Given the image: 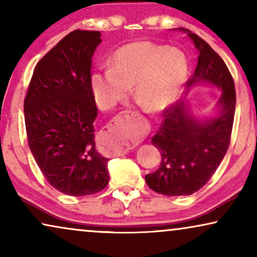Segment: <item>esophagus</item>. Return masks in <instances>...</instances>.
Masks as SVG:
<instances>
[{
  "mask_svg": "<svg viewBox=\"0 0 257 257\" xmlns=\"http://www.w3.org/2000/svg\"><path fill=\"white\" fill-rule=\"evenodd\" d=\"M132 114L133 113H131L130 111H124V112H121L120 114H118L117 117L113 119L112 124H110V126L107 127V131H106L107 135H111V133H114L115 131H117V128L120 127L121 122L125 121L126 119H128L130 117H132ZM101 138H104V137H101ZM107 143H110V142L107 140ZM128 150H130L128 145H114L113 143H110V151L114 154L126 153Z\"/></svg>",
  "mask_w": 257,
  "mask_h": 257,
  "instance_id": "obj_1",
  "label": "esophagus"
}]
</instances>
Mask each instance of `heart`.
Returning a JSON list of instances; mask_svg holds the SVG:
<instances>
[{
    "instance_id": "1",
    "label": "heart",
    "mask_w": 257,
    "mask_h": 257,
    "mask_svg": "<svg viewBox=\"0 0 257 257\" xmlns=\"http://www.w3.org/2000/svg\"><path fill=\"white\" fill-rule=\"evenodd\" d=\"M188 76L185 54L167 45L137 41L122 45L111 57V68L91 75V90L98 106L110 110L127 99L146 112L160 113L177 100Z\"/></svg>"
}]
</instances>
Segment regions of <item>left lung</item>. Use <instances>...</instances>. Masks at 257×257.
Returning <instances> with one entry per match:
<instances>
[{"mask_svg":"<svg viewBox=\"0 0 257 257\" xmlns=\"http://www.w3.org/2000/svg\"><path fill=\"white\" fill-rule=\"evenodd\" d=\"M188 35L199 51L198 64L186 85L209 84L221 89L215 117L202 120L191 112L187 100L164 111V120L152 138L161 153L159 168L145 175L152 191L168 196L191 195L207 184L222 161L230 143L236 94L233 77L223 59L196 34Z\"/></svg>","mask_w":257,"mask_h":257,"instance_id":"8db88e82","label":"left lung"}]
</instances>
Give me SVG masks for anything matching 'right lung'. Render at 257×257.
Wrapping results in <instances>:
<instances>
[{
  "label": "right lung",
  "mask_w": 257,
  "mask_h": 257,
  "mask_svg": "<svg viewBox=\"0 0 257 257\" xmlns=\"http://www.w3.org/2000/svg\"><path fill=\"white\" fill-rule=\"evenodd\" d=\"M100 36L75 30L62 38L37 63L24 99L31 153L49 184L72 196L108 184V159L94 143L98 110L91 90V58Z\"/></svg>",
  "instance_id": "add662e5"
}]
</instances>
